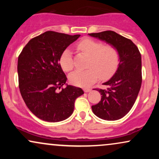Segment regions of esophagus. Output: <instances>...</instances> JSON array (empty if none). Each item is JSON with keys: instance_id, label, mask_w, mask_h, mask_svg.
<instances>
[{"instance_id": "1", "label": "esophagus", "mask_w": 159, "mask_h": 159, "mask_svg": "<svg viewBox=\"0 0 159 159\" xmlns=\"http://www.w3.org/2000/svg\"><path fill=\"white\" fill-rule=\"evenodd\" d=\"M90 90H91V89H90V88H84V91L85 93H89Z\"/></svg>"}]
</instances>
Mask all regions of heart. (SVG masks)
<instances>
[{
	"label": "heart",
	"instance_id": "1",
	"mask_svg": "<svg viewBox=\"0 0 159 159\" xmlns=\"http://www.w3.org/2000/svg\"><path fill=\"white\" fill-rule=\"evenodd\" d=\"M80 52L90 57L86 70H76L69 75V81L78 87H87L98 79L109 78L118 68L120 54L113 45H105L102 42L93 39L82 40L77 45ZM60 64L65 72L72 70L74 61L72 52L66 48L62 53Z\"/></svg>",
	"mask_w": 159,
	"mask_h": 159
}]
</instances>
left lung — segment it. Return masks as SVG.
<instances>
[{"label": "left lung", "instance_id": "8db88e82", "mask_svg": "<svg viewBox=\"0 0 159 159\" xmlns=\"http://www.w3.org/2000/svg\"><path fill=\"white\" fill-rule=\"evenodd\" d=\"M110 45L120 54V63L114 75L103 83L106 90L96 89L101 93V101L93 105L92 111L98 117L114 121L123 118L132 109L141 87V55L132 40L107 30L89 34Z\"/></svg>", "mask_w": 159, "mask_h": 159}]
</instances>
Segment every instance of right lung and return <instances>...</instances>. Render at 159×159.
Returning a JSON list of instances; mask_svg holds the SVG:
<instances>
[{
    "label": "right lung",
    "mask_w": 159,
    "mask_h": 159,
    "mask_svg": "<svg viewBox=\"0 0 159 159\" xmlns=\"http://www.w3.org/2000/svg\"><path fill=\"white\" fill-rule=\"evenodd\" d=\"M80 36L46 31L30 39L20 54V93L40 120L55 123L67 119L73 113L75 99L84 94L81 88L66 84L67 78L59 63L63 51ZM64 84L66 88L58 91Z\"/></svg>",
    "instance_id": "right-lung-1"
}]
</instances>
